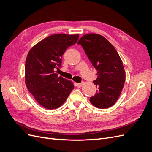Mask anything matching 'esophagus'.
<instances>
[{
	"label": "esophagus",
	"instance_id": "1",
	"mask_svg": "<svg viewBox=\"0 0 152 152\" xmlns=\"http://www.w3.org/2000/svg\"><path fill=\"white\" fill-rule=\"evenodd\" d=\"M83 82H82V83H75V86L76 87H80L82 85H83Z\"/></svg>",
	"mask_w": 152,
	"mask_h": 152
}]
</instances>
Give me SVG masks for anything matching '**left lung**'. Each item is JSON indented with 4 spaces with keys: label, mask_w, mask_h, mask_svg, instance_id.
<instances>
[{
    "label": "left lung",
    "mask_w": 152,
    "mask_h": 152,
    "mask_svg": "<svg viewBox=\"0 0 152 152\" xmlns=\"http://www.w3.org/2000/svg\"><path fill=\"white\" fill-rule=\"evenodd\" d=\"M97 70L93 81L98 88L90 102L98 108L113 106L120 96L126 80V73L119 55L108 40L101 35L86 34L77 42Z\"/></svg>",
    "instance_id": "left-lung-1"
}]
</instances>
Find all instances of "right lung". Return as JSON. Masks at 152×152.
Wrapping results in <instances>:
<instances>
[{"instance_id": "obj_1", "label": "right lung", "mask_w": 152, "mask_h": 152, "mask_svg": "<svg viewBox=\"0 0 152 152\" xmlns=\"http://www.w3.org/2000/svg\"><path fill=\"white\" fill-rule=\"evenodd\" d=\"M79 35L59 34L50 35L35 45L27 55L25 84L39 104L45 108H59L74 88L72 82L58 76L62 56L74 45Z\"/></svg>"}]
</instances>
